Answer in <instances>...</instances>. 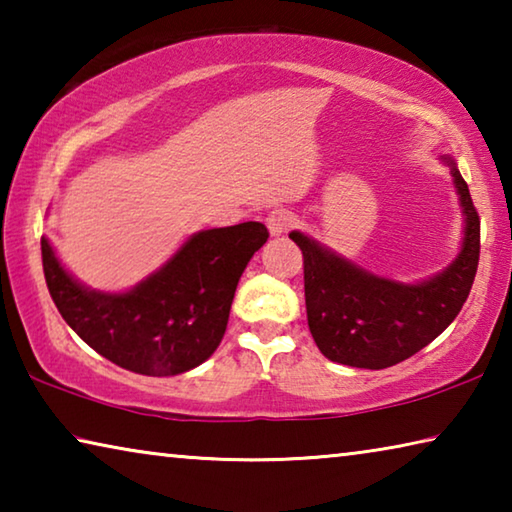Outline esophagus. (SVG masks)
Masks as SVG:
<instances>
[{"instance_id":"34e87169","label":"esophagus","mask_w":512,"mask_h":512,"mask_svg":"<svg viewBox=\"0 0 512 512\" xmlns=\"http://www.w3.org/2000/svg\"><path fill=\"white\" fill-rule=\"evenodd\" d=\"M296 223H298L296 214L289 210H273L266 216V225H268V230H271L273 237H280V235H284V232H289Z\"/></svg>"}]
</instances>
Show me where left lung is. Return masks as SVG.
I'll return each mask as SVG.
<instances>
[{
	"label": "left lung",
	"mask_w": 512,
	"mask_h": 512,
	"mask_svg": "<svg viewBox=\"0 0 512 512\" xmlns=\"http://www.w3.org/2000/svg\"><path fill=\"white\" fill-rule=\"evenodd\" d=\"M465 214L461 255L443 273L420 284L384 280L329 253L300 232L309 332L327 359L381 370L413 357L449 327L465 305L481 253V221L470 189L452 160Z\"/></svg>",
	"instance_id": "obj_1"
}]
</instances>
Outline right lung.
<instances>
[{
    "label": "right lung",
    "mask_w": 512,
    "mask_h": 512,
    "mask_svg": "<svg viewBox=\"0 0 512 512\" xmlns=\"http://www.w3.org/2000/svg\"><path fill=\"white\" fill-rule=\"evenodd\" d=\"M264 223L198 232L128 293H97L72 280L42 239V271L60 316L101 357L149 377L180 375L219 348L239 277L266 244Z\"/></svg>",
    "instance_id": "add662e5"
}]
</instances>
